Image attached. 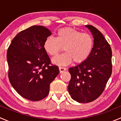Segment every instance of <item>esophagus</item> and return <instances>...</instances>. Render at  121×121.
Masks as SVG:
<instances>
[{
  "mask_svg": "<svg viewBox=\"0 0 121 121\" xmlns=\"http://www.w3.org/2000/svg\"><path fill=\"white\" fill-rule=\"evenodd\" d=\"M59 70H60V73H63V72L65 71L66 70V68L63 67H59Z\"/></svg>",
  "mask_w": 121,
  "mask_h": 121,
  "instance_id": "esophagus-1",
  "label": "esophagus"
}]
</instances>
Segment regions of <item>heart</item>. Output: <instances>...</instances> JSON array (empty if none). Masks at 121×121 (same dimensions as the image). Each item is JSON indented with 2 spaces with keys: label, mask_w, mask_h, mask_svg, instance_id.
<instances>
[{
  "label": "heart",
  "mask_w": 121,
  "mask_h": 121,
  "mask_svg": "<svg viewBox=\"0 0 121 121\" xmlns=\"http://www.w3.org/2000/svg\"><path fill=\"white\" fill-rule=\"evenodd\" d=\"M43 47L46 53L53 57L57 56L64 48L65 53L52 60L54 64L67 65L73 61L80 64L90 57L93 49L94 40L90 34L65 27L57 31L56 39L47 37Z\"/></svg>",
  "instance_id": "heart-1"
}]
</instances>
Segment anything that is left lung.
<instances>
[{
    "label": "left lung",
    "mask_w": 121,
    "mask_h": 121,
    "mask_svg": "<svg viewBox=\"0 0 121 121\" xmlns=\"http://www.w3.org/2000/svg\"><path fill=\"white\" fill-rule=\"evenodd\" d=\"M94 37V47L86 60L68 69L71 77L68 86L71 98L80 103L94 101L101 95L112 73V50L102 34L86 25Z\"/></svg>",
    "instance_id": "left-lung-1"
}]
</instances>
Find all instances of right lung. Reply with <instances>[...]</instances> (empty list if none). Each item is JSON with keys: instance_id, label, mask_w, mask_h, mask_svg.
<instances>
[{"instance_id": "right-lung-1", "label": "right lung", "mask_w": 121, "mask_h": 121, "mask_svg": "<svg viewBox=\"0 0 121 121\" xmlns=\"http://www.w3.org/2000/svg\"><path fill=\"white\" fill-rule=\"evenodd\" d=\"M51 35L45 27L33 26L18 33L8 48L10 82L27 99L37 101L46 98L50 84L60 73L44 49V42Z\"/></svg>"}]
</instances>
